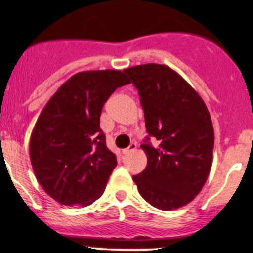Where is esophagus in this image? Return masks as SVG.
<instances>
[{"label": "esophagus", "mask_w": 253, "mask_h": 253, "mask_svg": "<svg viewBox=\"0 0 253 253\" xmlns=\"http://www.w3.org/2000/svg\"><path fill=\"white\" fill-rule=\"evenodd\" d=\"M135 149H137V144H135V143H131V144H129L128 148L124 149V154H129V152L134 151Z\"/></svg>", "instance_id": "esophagus-1"}]
</instances>
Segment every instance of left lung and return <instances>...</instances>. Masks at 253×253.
<instances>
[{"label": "left lung", "instance_id": "8db88e82", "mask_svg": "<svg viewBox=\"0 0 253 253\" xmlns=\"http://www.w3.org/2000/svg\"><path fill=\"white\" fill-rule=\"evenodd\" d=\"M137 87L148 137L140 148L148 165L133 176L152 207L173 210L201 192L212 165L213 127L207 105L181 76L165 65L125 69ZM155 137L154 147L149 138Z\"/></svg>", "mask_w": 253, "mask_h": 253}]
</instances>
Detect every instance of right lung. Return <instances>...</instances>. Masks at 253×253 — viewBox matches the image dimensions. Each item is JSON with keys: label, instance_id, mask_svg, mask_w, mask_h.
Returning a JSON list of instances; mask_svg holds the SVG:
<instances>
[{"label": "right lung", "instance_id": "right-lung-1", "mask_svg": "<svg viewBox=\"0 0 253 253\" xmlns=\"http://www.w3.org/2000/svg\"><path fill=\"white\" fill-rule=\"evenodd\" d=\"M127 84L116 69L80 72L42 110L30 157L40 185L60 204L86 207L103 194L118 162L107 148L99 118L110 95Z\"/></svg>", "mask_w": 253, "mask_h": 253}]
</instances>
